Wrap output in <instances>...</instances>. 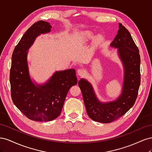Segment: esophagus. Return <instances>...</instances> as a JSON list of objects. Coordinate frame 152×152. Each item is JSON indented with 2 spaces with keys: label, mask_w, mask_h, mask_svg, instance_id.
I'll use <instances>...</instances> for the list:
<instances>
[{
  "label": "esophagus",
  "mask_w": 152,
  "mask_h": 152,
  "mask_svg": "<svg viewBox=\"0 0 152 152\" xmlns=\"http://www.w3.org/2000/svg\"><path fill=\"white\" fill-rule=\"evenodd\" d=\"M85 73H86V71L84 70H83V69L80 68L77 70V74L79 76H83V75H84Z\"/></svg>",
  "instance_id": "esophagus-1"
}]
</instances>
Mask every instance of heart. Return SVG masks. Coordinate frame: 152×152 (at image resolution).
Here are the masks:
<instances>
[{
  "instance_id": "b5f03b06",
  "label": "heart",
  "mask_w": 152,
  "mask_h": 152,
  "mask_svg": "<svg viewBox=\"0 0 152 152\" xmlns=\"http://www.w3.org/2000/svg\"><path fill=\"white\" fill-rule=\"evenodd\" d=\"M84 36L86 37V38H91V37H92V33H91V31H85Z\"/></svg>"
}]
</instances>
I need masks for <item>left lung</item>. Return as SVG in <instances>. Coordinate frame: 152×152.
Wrapping results in <instances>:
<instances>
[{"mask_svg":"<svg viewBox=\"0 0 152 152\" xmlns=\"http://www.w3.org/2000/svg\"><path fill=\"white\" fill-rule=\"evenodd\" d=\"M117 34L110 47L117 49V54L124 68V82L121 94L113 101L102 102L96 95L90 82L79 81L88 116L94 121L110 123L124 115L134 105L140 86V56L139 50L129 31L118 24Z\"/></svg>","mask_w":152,"mask_h":152,"instance_id":"left-lung-1","label":"left lung"}]
</instances>
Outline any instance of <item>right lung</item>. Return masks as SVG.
Returning <instances> with one entry per match:
<instances>
[{
    "label": "right lung",
    "mask_w": 152,
    "mask_h": 152,
    "mask_svg": "<svg viewBox=\"0 0 152 152\" xmlns=\"http://www.w3.org/2000/svg\"><path fill=\"white\" fill-rule=\"evenodd\" d=\"M49 22H36L26 30L12 55L10 70L11 98L16 107L30 120L51 121L60 115L70 87L77 84L75 69L55 72L45 83L31 80L27 56L36 38L49 33Z\"/></svg>",
    "instance_id": "right-lung-1"
}]
</instances>
